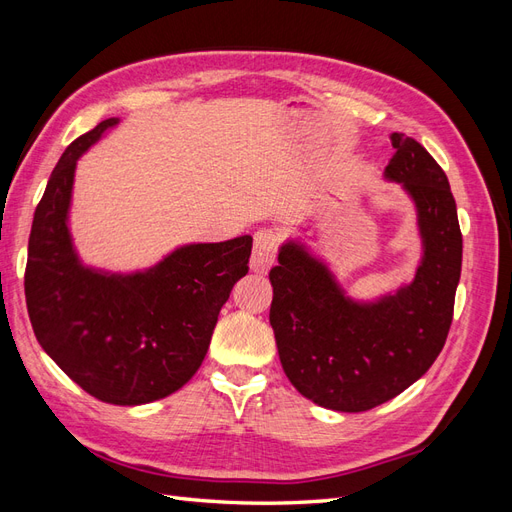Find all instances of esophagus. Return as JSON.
<instances>
[{
	"label": "esophagus",
	"instance_id": "esophagus-1",
	"mask_svg": "<svg viewBox=\"0 0 512 512\" xmlns=\"http://www.w3.org/2000/svg\"><path fill=\"white\" fill-rule=\"evenodd\" d=\"M277 245H280V237L273 230H258L254 235V250H252V269L256 273H267L277 254Z\"/></svg>",
	"mask_w": 512,
	"mask_h": 512
}]
</instances>
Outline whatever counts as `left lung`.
<instances>
[{
  "label": "left lung",
  "instance_id": "obj_1",
  "mask_svg": "<svg viewBox=\"0 0 512 512\" xmlns=\"http://www.w3.org/2000/svg\"><path fill=\"white\" fill-rule=\"evenodd\" d=\"M384 179L416 207L423 256L410 284L376 301H354L333 271L288 239L269 273V322L277 352L303 397L337 412H365L404 393L438 359L453 322L461 230L451 185L414 138L393 132Z\"/></svg>",
  "mask_w": 512,
  "mask_h": 512
}]
</instances>
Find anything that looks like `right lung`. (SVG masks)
<instances>
[{
  "instance_id": "1",
  "label": "right lung",
  "mask_w": 512,
  "mask_h": 512,
  "mask_svg": "<svg viewBox=\"0 0 512 512\" xmlns=\"http://www.w3.org/2000/svg\"><path fill=\"white\" fill-rule=\"evenodd\" d=\"M119 119H104L59 158L36 207L25 299L42 350L83 391L141 406L179 391L203 363L220 309L247 273L252 237L190 243L134 273L85 267L68 215L76 162Z\"/></svg>"
}]
</instances>
